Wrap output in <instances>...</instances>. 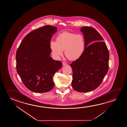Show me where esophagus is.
Returning <instances> with one entry per match:
<instances>
[{
  "instance_id": "obj_1",
  "label": "esophagus",
  "mask_w": 127,
  "mask_h": 127,
  "mask_svg": "<svg viewBox=\"0 0 127 127\" xmlns=\"http://www.w3.org/2000/svg\"><path fill=\"white\" fill-rule=\"evenodd\" d=\"M63 65H66L67 64V63L66 62H63Z\"/></svg>"
}]
</instances>
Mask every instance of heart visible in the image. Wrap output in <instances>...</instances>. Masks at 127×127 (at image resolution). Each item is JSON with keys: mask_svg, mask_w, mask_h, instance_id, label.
Wrapping results in <instances>:
<instances>
[{"mask_svg": "<svg viewBox=\"0 0 127 127\" xmlns=\"http://www.w3.org/2000/svg\"><path fill=\"white\" fill-rule=\"evenodd\" d=\"M50 47L55 59H60L64 50L65 55L68 59L76 60L84 52L85 40L82 35L64 32L57 36L56 41L51 40Z\"/></svg>", "mask_w": 127, "mask_h": 127, "instance_id": "obj_1", "label": "heart"}]
</instances>
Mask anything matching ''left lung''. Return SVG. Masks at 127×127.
<instances>
[{
	"label": "left lung",
	"instance_id": "1",
	"mask_svg": "<svg viewBox=\"0 0 127 127\" xmlns=\"http://www.w3.org/2000/svg\"><path fill=\"white\" fill-rule=\"evenodd\" d=\"M80 31L84 36L85 50L70 64L73 71L72 86L77 92H87L98 88L107 74L109 52L103 38L94 28L84 26Z\"/></svg>",
	"mask_w": 127,
	"mask_h": 127
}]
</instances>
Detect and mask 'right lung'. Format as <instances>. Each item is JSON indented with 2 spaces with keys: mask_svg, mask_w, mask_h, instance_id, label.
<instances>
[{
  "mask_svg": "<svg viewBox=\"0 0 127 127\" xmlns=\"http://www.w3.org/2000/svg\"><path fill=\"white\" fill-rule=\"evenodd\" d=\"M56 27L45 26L33 30L22 41L16 55V69L24 84L35 93L50 91L55 85L53 77L62 67L54 60L50 43Z\"/></svg>",
  "mask_w": 127,
  "mask_h": 127,
  "instance_id": "add662e5",
  "label": "right lung"
}]
</instances>
